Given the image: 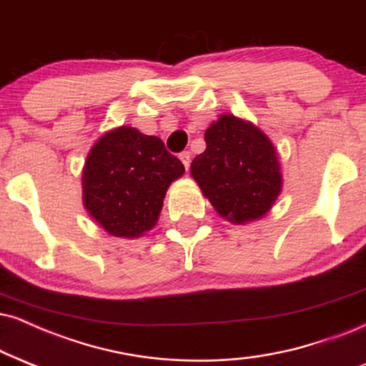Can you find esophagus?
Masks as SVG:
<instances>
[{
  "mask_svg": "<svg viewBox=\"0 0 366 366\" xmlns=\"http://www.w3.org/2000/svg\"><path fill=\"white\" fill-rule=\"evenodd\" d=\"M179 159H182L183 166H184V169L190 168V162H192V156H190V152H188V151L182 152V154H179Z\"/></svg>",
  "mask_w": 366,
  "mask_h": 366,
  "instance_id": "34e87169",
  "label": "esophagus"
}]
</instances>
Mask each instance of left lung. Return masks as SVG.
Returning <instances> with one entry per match:
<instances>
[{
    "instance_id": "left-lung-1",
    "label": "left lung",
    "mask_w": 366,
    "mask_h": 366,
    "mask_svg": "<svg viewBox=\"0 0 366 366\" xmlns=\"http://www.w3.org/2000/svg\"><path fill=\"white\" fill-rule=\"evenodd\" d=\"M205 144L190 173L215 212L239 225L263 219L283 188L282 164L268 135L249 120L222 114L207 127Z\"/></svg>"
}]
</instances>
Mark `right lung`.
I'll return each mask as SVG.
<instances>
[{
    "mask_svg": "<svg viewBox=\"0 0 366 366\" xmlns=\"http://www.w3.org/2000/svg\"><path fill=\"white\" fill-rule=\"evenodd\" d=\"M183 173L159 137L120 125L89 149L81 171L83 205L110 236L141 237L156 227L166 192Z\"/></svg>",
    "mask_w": 366,
    "mask_h": 366,
    "instance_id": "add662e5",
    "label": "right lung"
}]
</instances>
